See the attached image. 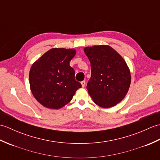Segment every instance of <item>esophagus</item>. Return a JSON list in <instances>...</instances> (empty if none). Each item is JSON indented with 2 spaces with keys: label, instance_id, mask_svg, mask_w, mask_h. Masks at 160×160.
Listing matches in <instances>:
<instances>
[{
  "label": "esophagus",
  "instance_id": "obj_1",
  "mask_svg": "<svg viewBox=\"0 0 160 160\" xmlns=\"http://www.w3.org/2000/svg\"><path fill=\"white\" fill-rule=\"evenodd\" d=\"M81 84H82V87H84V86H85V84H86V82L84 80L82 81V82H81Z\"/></svg>",
  "mask_w": 160,
  "mask_h": 160
}]
</instances>
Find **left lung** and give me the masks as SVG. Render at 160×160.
Listing matches in <instances>:
<instances>
[{
    "instance_id": "obj_1",
    "label": "left lung",
    "mask_w": 160,
    "mask_h": 160,
    "mask_svg": "<svg viewBox=\"0 0 160 160\" xmlns=\"http://www.w3.org/2000/svg\"><path fill=\"white\" fill-rule=\"evenodd\" d=\"M91 63L87 89L93 102L103 108L114 107L124 99L131 84V73L124 60L108 45L84 48Z\"/></svg>"
}]
</instances>
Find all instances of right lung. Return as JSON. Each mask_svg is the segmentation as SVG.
I'll list each match as a JSON object with an SVG mask.
<instances>
[{
    "instance_id": "add662e5",
    "label": "right lung",
    "mask_w": 160,
    "mask_h": 160,
    "mask_svg": "<svg viewBox=\"0 0 160 160\" xmlns=\"http://www.w3.org/2000/svg\"><path fill=\"white\" fill-rule=\"evenodd\" d=\"M76 55L75 49L53 48L33 64L29 71L32 93L47 108L58 109L72 99L82 87L75 80V71L69 65Z\"/></svg>"
}]
</instances>
